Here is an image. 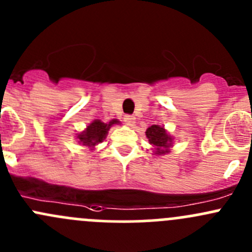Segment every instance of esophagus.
<instances>
[{
  "label": "esophagus",
  "instance_id": "34e87169",
  "mask_svg": "<svg viewBox=\"0 0 252 252\" xmlns=\"http://www.w3.org/2000/svg\"><path fill=\"white\" fill-rule=\"evenodd\" d=\"M124 122H126V126H133L134 124H135V117L134 116H126L124 117Z\"/></svg>",
  "mask_w": 252,
  "mask_h": 252
}]
</instances>
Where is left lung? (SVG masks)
Returning <instances> with one entry per match:
<instances>
[{
  "instance_id": "left-lung-1",
  "label": "left lung",
  "mask_w": 252,
  "mask_h": 252,
  "mask_svg": "<svg viewBox=\"0 0 252 252\" xmlns=\"http://www.w3.org/2000/svg\"><path fill=\"white\" fill-rule=\"evenodd\" d=\"M146 138L149 142L155 147V154L161 156V155L168 154L169 147L173 144V138L166 131L163 126H151L146 129Z\"/></svg>"
}]
</instances>
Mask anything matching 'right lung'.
Masks as SVG:
<instances>
[{
  "label": "right lung",
  "mask_w": 252,
  "mask_h": 252,
  "mask_svg": "<svg viewBox=\"0 0 252 252\" xmlns=\"http://www.w3.org/2000/svg\"><path fill=\"white\" fill-rule=\"evenodd\" d=\"M114 124H119L118 119H112L110 123H103L100 119H95L93 123L86 126L85 130L77 135L79 144L88 146L89 149H94L96 145L105 140L108 130Z\"/></svg>",
  "instance_id": "right-lung-1"
}]
</instances>
